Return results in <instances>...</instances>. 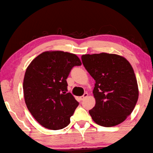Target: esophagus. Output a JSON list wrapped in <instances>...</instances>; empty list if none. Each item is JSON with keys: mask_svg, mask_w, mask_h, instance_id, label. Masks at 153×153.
Wrapping results in <instances>:
<instances>
[{"mask_svg": "<svg viewBox=\"0 0 153 153\" xmlns=\"http://www.w3.org/2000/svg\"><path fill=\"white\" fill-rule=\"evenodd\" d=\"M88 93H84V95H83L82 96L80 97V100H81L82 101V100H84L86 98V97H88Z\"/></svg>", "mask_w": 153, "mask_h": 153, "instance_id": "34e87169", "label": "esophagus"}]
</instances>
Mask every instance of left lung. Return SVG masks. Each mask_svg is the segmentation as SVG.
<instances>
[{"mask_svg": "<svg viewBox=\"0 0 153 153\" xmlns=\"http://www.w3.org/2000/svg\"><path fill=\"white\" fill-rule=\"evenodd\" d=\"M82 63L95 80L96 105L89 110L96 124L114 126L126 120L134 110L138 88L134 70L124 57L102 53L82 56Z\"/></svg>", "mask_w": 153, "mask_h": 153, "instance_id": "obj_1", "label": "left lung"}]
</instances>
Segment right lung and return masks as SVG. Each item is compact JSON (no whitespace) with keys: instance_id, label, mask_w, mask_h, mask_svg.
<instances>
[{"instance_id":"right-lung-1","label":"right lung","mask_w":153,"mask_h":153,"mask_svg":"<svg viewBox=\"0 0 153 153\" xmlns=\"http://www.w3.org/2000/svg\"><path fill=\"white\" fill-rule=\"evenodd\" d=\"M81 65L76 55L55 51L39 55L27 68L23 80L25 101L41 126L59 130L70 123L79 102L67 93L66 79L74 66Z\"/></svg>"}]
</instances>
